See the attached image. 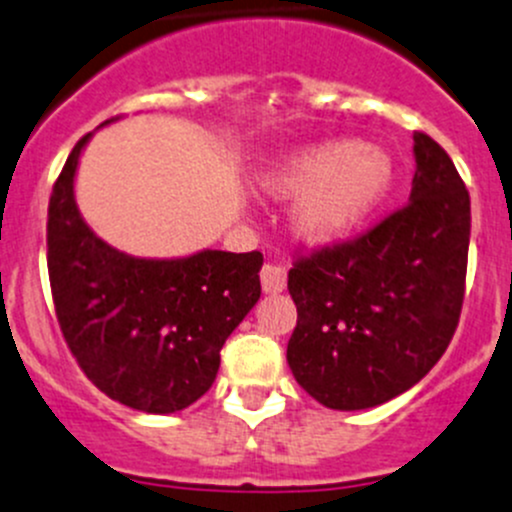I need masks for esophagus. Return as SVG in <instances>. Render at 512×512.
<instances>
[{"mask_svg": "<svg viewBox=\"0 0 512 512\" xmlns=\"http://www.w3.org/2000/svg\"><path fill=\"white\" fill-rule=\"evenodd\" d=\"M260 282L262 289L267 294H277L287 287V270L285 267H277V265H265L260 272Z\"/></svg>", "mask_w": 512, "mask_h": 512, "instance_id": "obj_1", "label": "esophagus"}]
</instances>
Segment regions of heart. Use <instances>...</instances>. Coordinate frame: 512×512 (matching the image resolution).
I'll use <instances>...</instances> for the list:
<instances>
[{"mask_svg":"<svg viewBox=\"0 0 512 512\" xmlns=\"http://www.w3.org/2000/svg\"><path fill=\"white\" fill-rule=\"evenodd\" d=\"M275 195H297L292 223L307 240H332L359 223L391 183V165L374 148L322 143L262 178Z\"/></svg>","mask_w":512,"mask_h":512,"instance_id":"b5f03b06","label":"heart"}]
</instances>
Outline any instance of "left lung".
Returning a JSON list of instances; mask_svg holds the SVG:
<instances>
[{
  "mask_svg": "<svg viewBox=\"0 0 512 512\" xmlns=\"http://www.w3.org/2000/svg\"><path fill=\"white\" fill-rule=\"evenodd\" d=\"M409 203L354 240L299 252L287 361L327 409H371L418 384L451 344L466 297L471 195L448 153L414 133Z\"/></svg>",
  "mask_w": 512,
  "mask_h": 512,
  "instance_id": "left-lung-1",
  "label": "left lung"
}]
</instances>
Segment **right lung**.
Returning <instances> with one entry per match:
<instances>
[{"label": "right lung", "mask_w": 512, "mask_h": 512, "mask_svg": "<svg viewBox=\"0 0 512 512\" xmlns=\"http://www.w3.org/2000/svg\"><path fill=\"white\" fill-rule=\"evenodd\" d=\"M89 138L76 143L49 198L46 265L56 322L96 389L136 411L173 414L213 386L225 339L260 299L262 255L203 250L138 260L113 250L74 200Z\"/></svg>", "instance_id": "1"}]
</instances>
